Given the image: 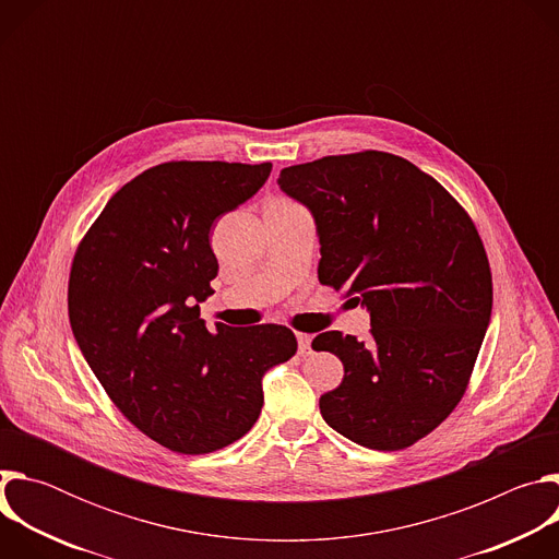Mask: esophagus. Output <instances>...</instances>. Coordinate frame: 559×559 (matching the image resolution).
<instances>
[{"label": "esophagus", "instance_id": "34e87169", "mask_svg": "<svg viewBox=\"0 0 559 559\" xmlns=\"http://www.w3.org/2000/svg\"><path fill=\"white\" fill-rule=\"evenodd\" d=\"M296 341H298V354L300 356L311 354V336L309 334H296Z\"/></svg>", "mask_w": 559, "mask_h": 559}]
</instances>
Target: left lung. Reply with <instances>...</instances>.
I'll list each match as a JSON object with an SVG mask.
<instances>
[{
    "label": "left lung",
    "instance_id": "obj_1",
    "mask_svg": "<svg viewBox=\"0 0 559 559\" xmlns=\"http://www.w3.org/2000/svg\"><path fill=\"white\" fill-rule=\"evenodd\" d=\"M321 241L318 281L367 307V343L318 334L343 382L321 395L325 423L378 451L412 447L460 403L491 307V267L471 216L407 158L365 150L281 170Z\"/></svg>",
    "mask_w": 559,
    "mask_h": 559
}]
</instances>
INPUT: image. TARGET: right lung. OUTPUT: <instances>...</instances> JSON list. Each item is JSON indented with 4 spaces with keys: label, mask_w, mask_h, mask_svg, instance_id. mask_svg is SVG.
<instances>
[{
    "label": "right lung",
    "mask_w": 559,
    "mask_h": 559,
    "mask_svg": "<svg viewBox=\"0 0 559 559\" xmlns=\"http://www.w3.org/2000/svg\"><path fill=\"white\" fill-rule=\"evenodd\" d=\"M272 164L170 162L126 183L79 243L74 341L117 409L162 447L199 455L243 438L267 369L296 354L283 325L210 332L199 302L218 272L210 227L254 197Z\"/></svg>",
    "instance_id": "1"
}]
</instances>
